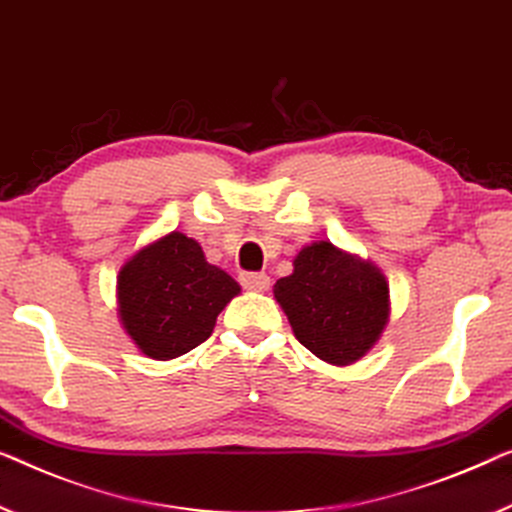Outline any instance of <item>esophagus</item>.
I'll list each match as a JSON object with an SVG mask.
<instances>
[{"label":"esophagus","instance_id":"esophagus-1","mask_svg":"<svg viewBox=\"0 0 512 512\" xmlns=\"http://www.w3.org/2000/svg\"><path fill=\"white\" fill-rule=\"evenodd\" d=\"M241 285L250 292H266L271 285V278L266 273H241Z\"/></svg>","mask_w":512,"mask_h":512}]
</instances>
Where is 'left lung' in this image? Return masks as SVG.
Returning a JSON list of instances; mask_svg holds the SVG:
<instances>
[{
	"mask_svg": "<svg viewBox=\"0 0 512 512\" xmlns=\"http://www.w3.org/2000/svg\"><path fill=\"white\" fill-rule=\"evenodd\" d=\"M296 340L331 365H354L377 345L391 317L386 276L370 259L331 241L303 246L294 271L273 285Z\"/></svg>",
	"mask_w": 512,
	"mask_h": 512,
	"instance_id": "obj_1",
	"label": "left lung"
}]
</instances>
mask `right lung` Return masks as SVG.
<instances>
[{
    "label": "right lung",
    "mask_w": 512,
    "mask_h": 512,
    "mask_svg": "<svg viewBox=\"0 0 512 512\" xmlns=\"http://www.w3.org/2000/svg\"><path fill=\"white\" fill-rule=\"evenodd\" d=\"M239 294V282L209 264L200 243L177 230L135 250L117 276L121 326L154 361L188 354L207 340Z\"/></svg>",
    "instance_id": "1"
}]
</instances>
